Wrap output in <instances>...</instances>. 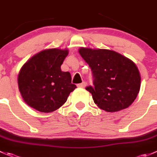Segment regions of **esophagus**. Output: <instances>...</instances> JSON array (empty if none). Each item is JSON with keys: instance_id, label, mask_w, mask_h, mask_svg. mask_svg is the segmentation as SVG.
<instances>
[{"instance_id": "obj_1", "label": "esophagus", "mask_w": 157, "mask_h": 157, "mask_svg": "<svg viewBox=\"0 0 157 157\" xmlns=\"http://www.w3.org/2000/svg\"><path fill=\"white\" fill-rule=\"evenodd\" d=\"M86 82H82L81 83H79V84H77V86H78V87H82V88H83V87H85V86H86Z\"/></svg>"}]
</instances>
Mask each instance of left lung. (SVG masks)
I'll return each mask as SVG.
<instances>
[{
    "mask_svg": "<svg viewBox=\"0 0 157 157\" xmlns=\"http://www.w3.org/2000/svg\"><path fill=\"white\" fill-rule=\"evenodd\" d=\"M79 53L90 67L94 78V86H86V90L100 109L116 112L128 107L134 101L141 78L132 60L106 49L81 48Z\"/></svg>",
    "mask_w": 157,
    "mask_h": 157,
    "instance_id": "1",
    "label": "left lung"
}]
</instances>
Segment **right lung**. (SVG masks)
Masks as SVG:
<instances>
[{
    "mask_svg": "<svg viewBox=\"0 0 157 157\" xmlns=\"http://www.w3.org/2000/svg\"><path fill=\"white\" fill-rule=\"evenodd\" d=\"M68 55V50H44L32 57L21 68L18 86L28 106L42 113L60 108L77 86L71 83L69 72L60 66Z\"/></svg>",
    "mask_w": 157,
    "mask_h": 157,
    "instance_id": "1",
    "label": "right lung"
}]
</instances>
